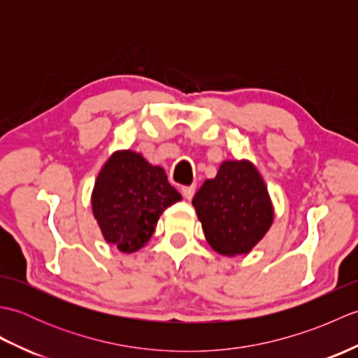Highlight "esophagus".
Listing matches in <instances>:
<instances>
[{
    "instance_id": "1",
    "label": "esophagus",
    "mask_w": 358,
    "mask_h": 358,
    "mask_svg": "<svg viewBox=\"0 0 358 358\" xmlns=\"http://www.w3.org/2000/svg\"><path fill=\"white\" fill-rule=\"evenodd\" d=\"M181 194H183L186 200H191L194 194H195V186L194 185L192 186H183V187H181Z\"/></svg>"
}]
</instances>
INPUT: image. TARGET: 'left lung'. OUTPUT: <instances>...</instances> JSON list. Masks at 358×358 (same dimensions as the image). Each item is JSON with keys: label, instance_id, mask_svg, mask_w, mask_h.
<instances>
[{"label": "left lung", "instance_id": "obj_1", "mask_svg": "<svg viewBox=\"0 0 358 358\" xmlns=\"http://www.w3.org/2000/svg\"><path fill=\"white\" fill-rule=\"evenodd\" d=\"M204 237L218 254H248L273 220L262 175L250 162H223L217 177L206 180L192 200Z\"/></svg>", "mask_w": 358, "mask_h": 358}]
</instances>
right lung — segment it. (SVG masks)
<instances>
[{"instance_id": "right-lung-1", "label": "right lung", "mask_w": 358, "mask_h": 358, "mask_svg": "<svg viewBox=\"0 0 358 358\" xmlns=\"http://www.w3.org/2000/svg\"><path fill=\"white\" fill-rule=\"evenodd\" d=\"M180 200L163 167L134 150H118L98 173L92 210L104 240L131 254L149 241L163 210Z\"/></svg>"}]
</instances>
